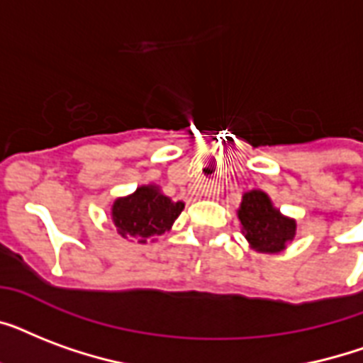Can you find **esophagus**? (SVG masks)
<instances>
[{"label": "esophagus", "instance_id": "1", "mask_svg": "<svg viewBox=\"0 0 363 363\" xmlns=\"http://www.w3.org/2000/svg\"><path fill=\"white\" fill-rule=\"evenodd\" d=\"M205 198H213L215 196V188H203Z\"/></svg>", "mask_w": 363, "mask_h": 363}]
</instances>
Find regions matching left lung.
I'll use <instances>...</instances> for the list:
<instances>
[{"mask_svg": "<svg viewBox=\"0 0 363 363\" xmlns=\"http://www.w3.org/2000/svg\"><path fill=\"white\" fill-rule=\"evenodd\" d=\"M238 218L248 247L256 252H281L296 238V218L282 215L264 190H248L242 194Z\"/></svg>", "mask_w": 363, "mask_h": 363, "instance_id": "8db88e82", "label": "left lung"}]
</instances>
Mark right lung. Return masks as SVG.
I'll list each match as a JSON object with an SVG mask.
<instances>
[{"label":"right lung","mask_w":363,"mask_h":363,"mask_svg":"<svg viewBox=\"0 0 363 363\" xmlns=\"http://www.w3.org/2000/svg\"><path fill=\"white\" fill-rule=\"evenodd\" d=\"M182 209V201H173L158 184L150 182L116 198L111 203V220L122 239L145 245L169 232Z\"/></svg>","instance_id":"1"}]
</instances>
